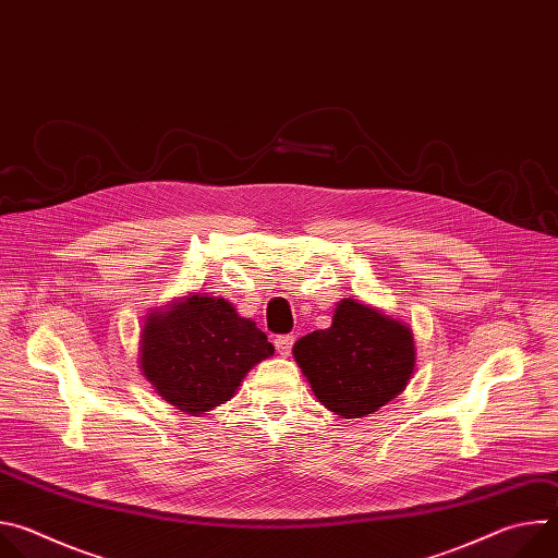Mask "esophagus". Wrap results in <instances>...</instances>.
<instances>
[{
	"label": "esophagus",
	"mask_w": 558,
	"mask_h": 558,
	"mask_svg": "<svg viewBox=\"0 0 558 558\" xmlns=\"http://www.w3.org/2000/svg\"><path fill=\"white\" fill-rule=\"evenodd\" d=\"M276 349L282 357H289L291 349H293V336H278L276 338Z\"/></svg>",
	"instance_id": "esophagus-1"
}]
</instances>
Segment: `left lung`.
Listing matches in <instances>:
<instances>
[{
    "instance_id": "obj_1",
    "label": "left lung",
    "mask_w": 558,
    "mask_h": 558,
    "mask_svg": "<svg viewBox=\"0 0 558 558\" xmlns=\"http://www.w3.org/2000/svg\"><path fill=\"white\" fill-rule=\"evenodd\" d=\"M293 357L317 402L342 420H360L407 390L417 347L413 329L402 320L342 298L331 327L300 338Z\"/></svg>"
}]
</instances>
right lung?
I'll list each match as a JSON object with an SVG mask.
<instances>
[{
    "mask_svg": "<svg viewBox=\"0 0 558 558\" xmlns=\"http://www.w3.org/2000/svg\"><path fill=\"white\" fill-rule=\"evenodd\" d=\"M274 344L225 298L183 295L151 308L138 333V368L161 400L187 415L229 402Z\"/></svg>",
    "mask_w": 558,
    "mask_h": 558,
    "instance_id": "add662e5",
    "label": "right lung"
}]
</instances>
